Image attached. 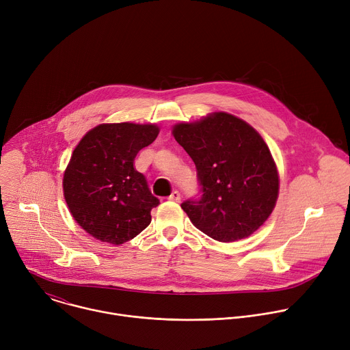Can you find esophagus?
<instances>
[{
    "label": "esophagus",
    "mask_w": 350,
    "mask_h": 350,
    "mask_svg": "<svg viewBox=\"0 0 350 350\" xmlns=\"http://www.w3.org/2000/svg\"><path fill=\"white\" fill-rule=\"evenodd\" d=\"M169 201H172V202H180V199H181V195H180V192L178 191H173L170 195H169Z\"/></svg>",
    "instance_id": "obj_1"
}]
</instances>
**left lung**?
<instances>
[{"mask_svg":"<svg viewBox=\"0 0 350 350\" xmlns=\"http://www.w3.org/2000/svg\"><path fill=\"white\" fill-rule=\"evenodd\" d=\"M196 167L202 196L181 204L192 224L220 242L254 234L278 198V172L260 134L242 119L215 112L173 127Z\"/></svg>","mask_w":350,"mask_h":350,"instance_id":"1","label":"left lung"}]
</instances>
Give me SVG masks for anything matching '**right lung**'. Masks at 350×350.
I'll return each mask as SVG.
<instances>
[{
    "label": "right lung",
    "instance_id": "right-lung-1",
    "mask_svg": "<svg viewBox=\"0 0 350 350\" xmlns=\"http://www.w3.org/2000/svg\"><path fill=\"white\" fill-rule=\"evenodd\" d=\"M159 134L157 124L107 123L75 148L64 174V195L79 226L95 239L120 245L151 223L159 199L134 159Z\"/></svg>",
    "mask_w": 350,
    "mask_h": 350
}]
</instances>
